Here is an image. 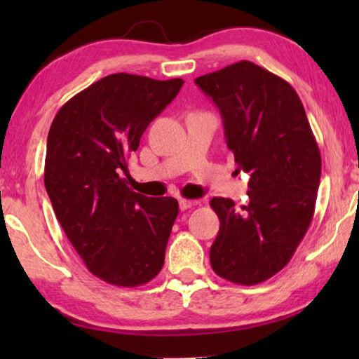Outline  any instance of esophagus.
Here are the masks:
<instances>
[{
    "label": "esophagus",
    "instance_id": "34e87169",
    "mask_svg": "<svg viewBox=\"0 0 359 359\" xmlns=\"http://www.w3.org/2000/svg\"><path fill=\"white\" fill-rule=\"evenodd\" d=\"M179 205H180V209H182V210H187V209L193 208V205H194V201H190V199H180V201H179Z\"/></svg>",
    "mask_w": 359,
    "mask_h": 359
}]
</instances>
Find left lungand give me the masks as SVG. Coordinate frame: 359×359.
Wrapping results in <instances>:
<instances>
[{
  "mask_svg": "<svg viewBox=\"0 0 359 359\" xmlns=\"http://www.w3.org/2000/svg\"><path fill=\"white\" fill-rule=\"evenodd\" d=\"M215 102L238 171L250 174L248 204L212 198L220 231L210 264L224 280L257 285L288 264L311 226L321 156L291 85L242 60L194 79Z\"/></svg>",
  "mask_w": 359,
  "mask_h": 359,
  "instance_id": "obj_1",
  "label": "left lung"
}]
</instances>
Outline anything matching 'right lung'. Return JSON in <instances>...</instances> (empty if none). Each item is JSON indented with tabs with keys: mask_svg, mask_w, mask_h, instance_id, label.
Masks as SVG:
<instances>
[{
	"mask_svg": "<svg viewBox=\"0 0 359 359\" xmlns=\"http://www.w3.org/2000/svg\"><path fill=\"white\" fill-rule=\"evenodd\" d=\"M182 85L106 76L72 96L48 131L44 184L52 208L87 269L111 285L139 287L165 263L177 199L133 191L120 171Z\"/></svg>",
	"mask_w": 359,
	"mask_h": 359,
	"instance_id": "obj_1",
	"label": "right lung"
}]
</instances>
